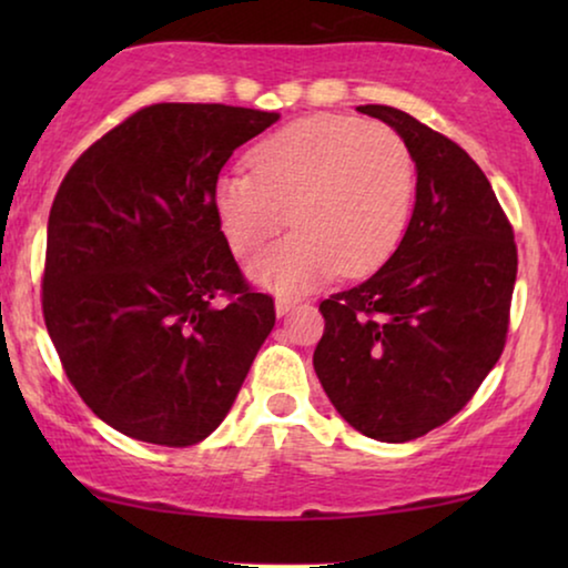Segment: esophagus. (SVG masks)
Segmentation results:
<instances>
[{"label": "esophagus", "mask_w": 568, "mask_h": 568, "mask_svg": "<svg viewBox=\"0 0 568 568\" xmlns=\"http://www.w3.org/2000/svg\"><path fill=\"white\" fill-rule=\"evenodd\" d=\"M294 305H297V302L290 300V297H276V315H278V317L286 315Z\"/></svg>", "instance_id": "esophagus-1"}]
</instances>
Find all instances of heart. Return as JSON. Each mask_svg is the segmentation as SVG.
Wrapping results in <instances>:
<instances>
[{
    "label": "heart",
    "instance_id": "obj_1",
    "mask_svg": "<svg viewBox=\"0 0 568 568\" xmlns=\"http://www.w3.org/2000/svg\"><path fill=\"white\" fill-rule=\"evenodd\" d=\"M251 173L214 183L230 251L251 258L286 224L294 232L251 266L276 292H302L338 271L364 276L395 251L416 189L408 144L385 123L310 115L255 144Z\"/></svg>",
    "mask_w": 568,
    "mask_h": 568
}]
</instances>
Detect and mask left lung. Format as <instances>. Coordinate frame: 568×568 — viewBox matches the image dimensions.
Masks as SVG:
<instances>
[{"instance_id": "1", "label": "left lung", "mask_w": 568, "mask_h": 568, "mask_svg": "<svg viewBox=\"0 0 568 568\" xmlns=\"http://www.w3.org/2000/svg\"><path fill=\"white\" fill-rule=\"evenodd\" d=\"M359 113L398 131L416 162L400 245L367 282L321 302L313 364L356 432L410 442L449 422L499 362L517 278L507 214L470 154L390 105Z\"/></svg>"}]
</instances>
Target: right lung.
<instances>
[{"label": "right lung", "mask_w": 568, "mask_h": 568, "mask_svg": "<svg viewBox=\"0 0 568 568\" xmlns=\"http://www.w3.org/2000/svg\"><path fill=\"white\" fill-rule=\"evenodd\" d=\"M278 113L220 103L142 108L98 139L49 214L43 317L69 383L126 437L206 439L274 328L214 214L224 162Z\"/></svg>", "instance_id": "right-lung-1"}]
</instances>
